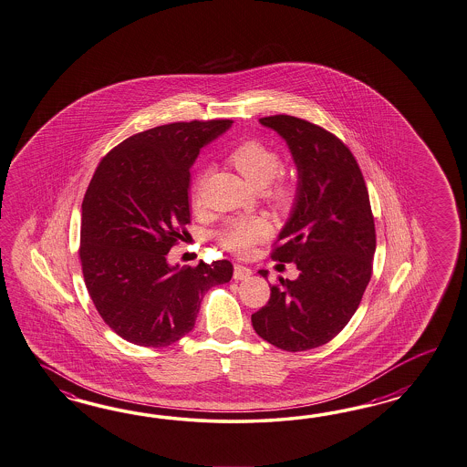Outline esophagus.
Returning <instances> with one entry per match:
<instances>
[{"instance_id": "obj_1", "label": "esophagus", "mask_w": 467, "mask_h": 467, "mask_svg": "<svg viewBox=\"0 0 467 467\" xmlns=\"http://www.w3.org/2000/svg\"><path fill=\"white\" fill-rule=\"evenodd\" d=\"M251 275V267L242 265V264H235V269H234V279H237V281H244V279H249Z\"/></svg>"}]
</instances>
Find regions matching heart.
<instances>
[{
  "label": "heart",
  "mask_w": 467,
  "mask_h": 467,
  "mask_svg": "<svg viewBox=\"0 0 467 467\" xmlns=\"http://www.w3.org/2000/svg\"><path fill=\"white\" fill-rule=\"evenodd\" d=\"M228 161L237 168L240 174L251 182L252 186L263 190L275 181V174L281 166L279 154L273 147L264 144L261 140H245L235 145ZM202 188L203 178L196 182V188L192 192L194 204L202 203ZM269 196L277 203H286L293 196V188L286 181H279L269 190ZM271 234L269 223L261 216H237L232 218L225 227L220 232L222 245L239 255H247L252 247L264 239H267Z\"/></svg>",
  "instance_id": "obj_1"
}]
</instances>
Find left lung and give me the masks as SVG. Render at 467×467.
Instances as JSON below:
<instances>
[{"mask_svg": "<svg viewBox=\"0 0 467 467\" xmlns=\"http://www.w3.org/2000/svg\"><path fill=\"white\" fill-rule=\"evenodd\" d=\"M259 121L286 142L298 171L273 259L296 264L299 275L279 277L252 327L269 344L299 352L332 340L358 310L371 279L374 218L359 166L335 135L287 115Z\"/></svg>", "mask_w": 467, "mask_h": 467, "instance_id": "obj_1", "label": "left lung"}]
</instances>
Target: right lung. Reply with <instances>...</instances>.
<instances>
[{
    "label": "right lung",
    "mask_w": 467,
    "mask_h": 467,
    "mask_svg": "<svg viewBox=\"0 0 467 467\" xmlns=\"http://www.w3.org/2000/svg\"><path fill=\"white\" fill-rule=\"evenodd\" d=\"M230 120L180 121L137 133L108 152L84 194V283L108 327L135 346L166 347L190 334L210 287L228 283L230 261L169 264L190 223L192 169Z\"/></svg>",
    "instance_id": "1"
}]
</instances>
